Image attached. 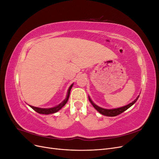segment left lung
Listing matches in <instances>:
<instances>
[{
    "instance_id": "obj_1",
    "label": "left lung",
    "mask_w": 159,
    "mask_h": 159,
    "mask_svg": "<svg viewBox=\"0 0 159 159\" xmlns=\"http://www.w3.org/2000/svg\"><path fill=\"white\" fill-rule=\"evenodd\" d=\"M88 98H89V102H91V103L92 104V105L94 107V108L96 110H97L99 113L102 114L103 115H105V116L115 117V116H117V115H118L119 114L122 113L123 112L125 111H126L127 109H128L130 107H131L132 105L137 102L138 98H139V95L137 96V98L135 99H134L133 102H132V103H130L129 104L125 105V106L116 108V109H104V108H102V107H100L98 106L97 105H95L92 102V101H91V99L89 97H88Z\"/></svg>"
}]
</instances>
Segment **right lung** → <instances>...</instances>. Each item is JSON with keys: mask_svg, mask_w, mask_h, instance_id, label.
<instances>
[{"mask_svg": "<svg viewBox=\"0 0 159 159\" xmlns=\"http://www.w3.org/2000/svg\"><path fill=\"white\" fill-rule=\"evenodd\" d=\"M74 84H71L70 85V87L68 89V94H67L66 96V98L61 103H60L58 105H57L56 107H52V108H40V107H34L32 106V105H29V106L32 108L34 110L36 111L38 113H40V114H44V115H48V114H52V113H56L57 111H58L60 109H61L62 107H63L64 105H66V103L68 102L69 97H70V91L71 89L72 88V86H73Z\"/></svg>", "mask_w": 159, "mask_h": 159, "instance_id": "add662e5", "label": "right lung"}]
</instances>
